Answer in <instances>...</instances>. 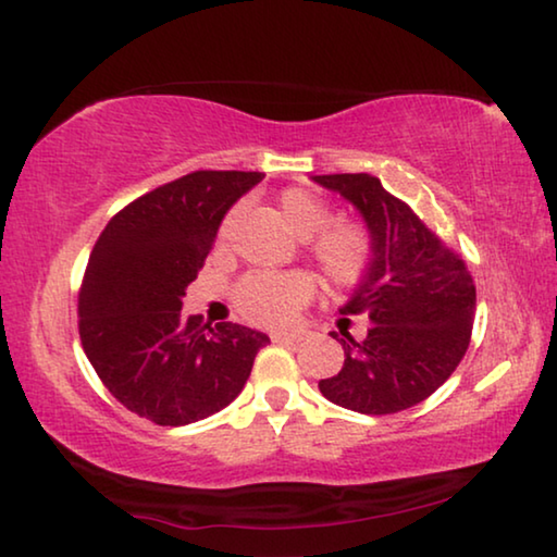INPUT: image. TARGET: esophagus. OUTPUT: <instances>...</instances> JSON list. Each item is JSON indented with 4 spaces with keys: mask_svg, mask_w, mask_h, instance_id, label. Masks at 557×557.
<instances>
[{
    "mask_svg": "<svg viewBox=\"0 0 557 557\" xmlns=\"http://www.w3.org/2000/svg\"><path fill=\"white\" fill-rule=\"evenodd\" d=\"M272 342H299L302 339V332H272Z\"/></svg>",
    "mask_w": 557,
    "mask_h": 557,
    "instance_id": "esophagus-1",
    "label": "esophagus"
}]
</instances>
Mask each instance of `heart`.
<instances>
[{
  "label": "heart",
  "mask_w": 557,
  "mask_h": 557,
  "mask_svg": "<svg viewBox=\"0 0 557 557\" xmlns=\"http://www.w3.org/2000/svg\"><path fill=\"white\" fill-rule=\"evenodd\" d=\"M277 206L289 231L302 240L312 237L314 260L332 285L351 287L367 275L374 247L364 225L351 220L330 223V206L312 190L289 188L282 193ZM235 215H227L223 237L231 233ZM312 295L314 282L302 272H287V275L264 272L243 280V285L237 287V307L258 324H285L299 312V307L310 302Z\"/></svg>",
  "instance_id": "obj_1"
}]
</instances>
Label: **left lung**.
Here are the masks:
<instances>
[{"label": "left lung", "instance_id": "1", "mask_svg": "<svg viewBox=\"0 0 557 557\" xmlns=\"http://www.w3.org/2000/svg\"><path fill=\"white\" fill-rule=\"evenodd\" d=\"M337 193L372 235V264L342 314L369 317L364 339L332 332L342 344L339 374L322 379L324 399L344 409L396 413L429 399L463 359L471 342L475 287L463 260L413 210L369 173L312 175Z\"/></svg>", "mask_w": 557, "mask_h": 557}]
</instances>
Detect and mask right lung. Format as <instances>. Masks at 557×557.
<instances>
[{"label": "right lung", "mask_w": 557, "mask_h": 557, "mask_svg": "<svg viewBox=\"0 0 557 557\" xmlns=\"http://www.w3.org/2000/svg\"><path fill=\"white\" fill-rule=\"evenodd\" d=\"M258 171H196L121 210L96 240L78 295V334L101 382L128 411L185 426L243 392L268 334L200 314L185 289L206 264L220 223Z\"/></svg>", "instance_id": "right-lung-1"}]
</instances>
